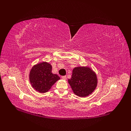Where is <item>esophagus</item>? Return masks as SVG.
<instances>
[{"label": "esophagus", "mask_w": 131, "mask_h": 131, "mask_svg": "<svg viewBox=\"0 0 131 131\" xmlns=\"http://www.w3.org/2000/svg\"><path fill=\"white\" fill-rule=\"evenodd\" d=\"M62 79H63V80H66L67 79V78H66V76H62L61 77Z\"/></svg>", "instance_id": "34e87169"}]
</instances>
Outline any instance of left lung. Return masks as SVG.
I'll return each mask as SVG.
<instances>
[{"label":"left lung","instance_id":"left-lung-1","mask_svg":"<svg viewBox=\"0 0 131 131\" xmlns=\"http://www.w3.org/2000/svg\"><path fill=\"white\" fill-rule=\"evenodd\" d=\"M68 81L74 93L80 97L92 94L98 84L96 73L89 67H75L72 77Z\"/></svg>","mask_w":131,"mask_h":131}]
</instances>
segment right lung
<instances>
[{
    "label": "right lung",
    "instance_id": "add662e5",
    "mask_svg": "<svg viewBox=\"0 0 131 131\" xmlns=\"http://www.w3.org/2000/svg\"><path fill=\"white\" fill-rule=\"evenodd\" d=\"M52 66L46 62L37 63L30 69L29 78L32 88L40 93H46L60 79L52 73Z\"/></svg>",
    "mask_w": 131,
    "mask_h": 131
}]
</instances>
